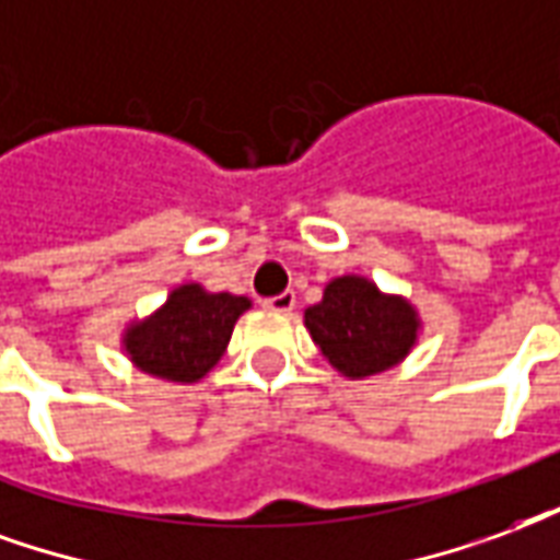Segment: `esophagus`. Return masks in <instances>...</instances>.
I'll list each match as a JSON object with an SVG mask.
<instances>
[{"mask_svg": "<svg viewBox=\"0 0 560 560\" xmlns=\"http://www.w3.org/2000/svg\"><path fill=\"white\" fill-rule=\"evenodd\" d=\"M262 307L271 310V313H289L295 307V292H283V295L262 298Z\"/></svg>", "mask_w": 560, "mask_h": 560, "instance_id": "esophagus-1", "label": "esophagus"}]
</instances>
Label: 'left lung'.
I'll use <instances>...</instances> for the list:
<instances>
[{
	"instance_id": "8db88e82",
	"label": "left lung",
	"mask_w": 560,
	"mask_h": 560,
	"mask_svg": "<svg viewBox=\"0 0 560 560\" xmlns=\"http://www.w3.org/2000/svg\"><path fill=\"white\" fill-rule=\"evenodd\" d=\"M310 337L349 378L385 373L418 340V313L409 301L382 295L364 277H337L319 304L304 313Z\"/></svg>"
}]
</instances>
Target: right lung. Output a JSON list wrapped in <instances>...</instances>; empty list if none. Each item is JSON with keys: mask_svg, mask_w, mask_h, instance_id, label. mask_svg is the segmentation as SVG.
<instances>
[{"mask_svg": "<svg viewBox=\"0 0 560 560\" xmlns=\"http://www.w3.org/2000/svg\"><path fill=\"white\" fill-rule=\"evenodd\" d=\"M250 301L230 292L178 285L151 319L130 325L125 349L142 373L166 382H196L218 364L232 328Z\"/></svg>", "mask_w": 560, "mask_h": 560, "instance_id": "obj_1", "label": "right lung"}]
</instances>
